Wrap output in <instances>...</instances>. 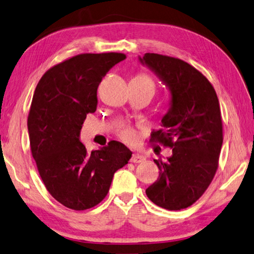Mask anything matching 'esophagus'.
Wrapping results in <instances>:
<instances>
[{"label":"esophagus","mask_w":254,"mask_h":254,"mask_svg":"<svg viewBox=\"0 0 254 254\" xmlns=\"http://www.w3.org/2000/svg\"><path fill=\"white\" fill-rule=\"evenodd\" d=\"M145 160H146V158L140 154H133L131 157V161L136 162V164H140V162H143Z\"/></svg>","instance_id":"esophagus-1"}]
</instances>
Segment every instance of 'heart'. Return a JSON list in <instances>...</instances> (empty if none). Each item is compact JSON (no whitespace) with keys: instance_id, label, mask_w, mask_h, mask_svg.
<instances>
[{"instance_id":"obj_1","label":"heart","mask_w":254,"mask_h":254,"mask_svg":"<svg viewBox=\"0 0 254 254\" xmlns=\"http://www.w3.org/2000/svg\"><path fill=\"white\" fill-rule=\"evenodd\" d=\"M131 80L132 82H136L139 85L146 86V87L150 88L152 92L155 93L156 85H155L154 79H152L149 75L143 74V73L136 74L135 76H133ZM116 135L119 139H121L123 142L127 143V145H135V143L137 142V133L135 131V129H132L131 127L125 126V127L119 128L116 132Z\"/></svg>"}]
</instances>
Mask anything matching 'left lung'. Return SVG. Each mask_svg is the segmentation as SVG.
Here are the masks:
<instances>
[{
    "label": "left lung",
    "mask_w": 254,
    "mask_h": 254,
    "mask_svg": "<svg viewBox=\"0 0 254 254\" xmlns=\"http://www.w3.org/2000/svg\"><path fill=\"white\" fill-rule=\"evenodd\" d=\"M171 92V108L164 129L150 141L172 148L168 161L154 160L159 177L146 189L152 202L167 210L190 207L204 193L218 170L223 141L219 99L208 78L187 62L146 53L140 59Z\"/></svg>",
    "instance_id": "8db88e82"
}]
</instances>
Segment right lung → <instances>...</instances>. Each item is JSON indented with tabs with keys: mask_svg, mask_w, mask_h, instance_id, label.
Listing matches in <instances>:
<instances>
[{
	"mask_svg": "<svg viewBox=\"0 0 254 254\" xmlns=\"http://www.w3.org/2000/svg\"><path fill=\"white\" fill-rule=\"evenodd\" d=\"M126 59L123 53L75 55L45 71L27 117L32 156L43 184L57 201L76 211L106 197L114 174L132 152L112 140L88 151L79 131L97 106V88L107 71Z\"/></svg>",
	"mask_w": 254,
	"mask_h": 254,
	"instance_id": "obj_1",
	"label": "right lung"
}]
</instances>
